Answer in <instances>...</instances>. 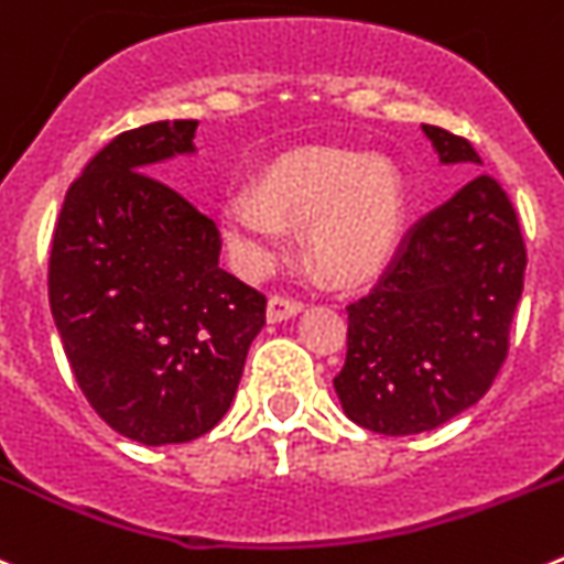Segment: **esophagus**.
Returning a JSON list of instances; mask_svg holds the SVG:
<instances>
[{
  "label": "esophagus",
  "instance_id": "34e87169",
  "mask_svg": "<svg viewBox=\"0 0 564 564\" xmlns=\"http://www.w3.org/2000/svg\"><path fill=\"white\" fill-rule=\"evenodd\" d=\"M301 312L303 303L292 301V297H283V294H275V297H270V303H267V319H270V323H281V319H289Z\"/></svg>",
  "mask_w": 564,
  "mask_h": 564
}]
</instances>
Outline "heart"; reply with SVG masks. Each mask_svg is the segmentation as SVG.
<instances>
[{
  "label": "heart",
  "mask_w": 564,
  "mask_h": 564,
  "mask_svg": "<svg viewBox=\"0 0 564 564\" xmlns=\"http://www.w3.org/2000/svg\"><path fill=\"white\" fill-rule=\"evenodd\" d=\"M402 207V180L388 160L308 149L278 160L256 191L227 196L221 221L247 272L263 270L283 250V225H308V261L332 281H359L393 250Z\"/></svg>",
  "instance_id": "obj_1"
}]
</instances>
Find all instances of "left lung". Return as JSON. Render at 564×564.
Masks as SVG:
<instances>
[{"label": "left lung", "instance_id": "8db88e82", "mask_svg": "<svg viewBox=\"0 0 564 564\" xmlns=\"http://www.w3.org/2000/svg\"><path fill=\"white\" fill-rule=\"evenodd\" d=\"M444 165H480L469 140L421 126ZM525 245L500 182L478 174L421 216L379 283L348 308L334 377L345 415L382 435L441 427L484 399L509 354Z\"/></svg>", "mask_w": 564, "mask_h": 564}]
</instances>
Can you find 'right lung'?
<instances>
[{"mask_svg": "<svg viewBox=\"0 0 564 564\" xmlns=\"http://www.w3.org/2000/svg\"><path fill=\"white\" fill-rule=\"evenodd\" d=\"M196 120L118 134L69 185L50 308L95 413L145 446L185 444L230 410L267 297L219 267L210 216L154 169L194 154Z\"/></svg>", "mask_w": 564, "mask_h": 564, "instance_id": "obj_1", "label": "right lung"}]
</instances>
